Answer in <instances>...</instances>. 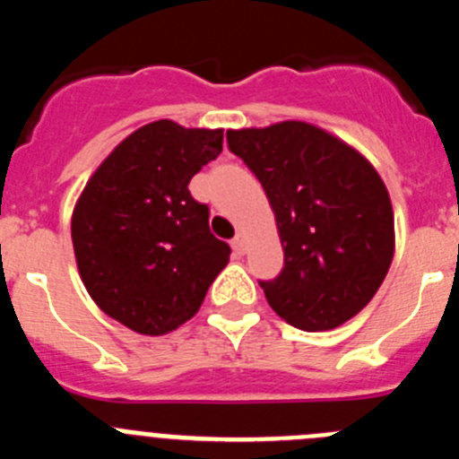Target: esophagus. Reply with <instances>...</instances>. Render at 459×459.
Returning <instances> with one entry per match:
<instances>
[{"instance_id":"esophagus-1","label":"esophagus","mask_w":459,"mask_h":459,"mask_svg":"<svg viewBox=\"0 0 459 459\" xmlns=\"http://www.w3.org/2000/svg\"><path fill=\"white\" fill-rule=\"evenodd\" d=\"M232 248H234V255H238V257L246 253V237H243V234H237V237H234Z\"/></svg>"}]
</instances>
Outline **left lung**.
<instances>
[{
	"label": "left lung",
	"instance_id": "8db88e82",
	"mask_svg": "<svg viewBox=\"0 0 459 459\" xmlns=\"http://www.w3.org/2000/svg\"><path fill=\"white\" fill-rule=\"evenodd\" d=\"M273 209L285 266L259 282L278 317L331 331L356 317L395 253L393 204L379 172L351 144L307 121L227 131Z\"/></svg>",
	"mask_w": 459,
	"mask_h": 459
}]
</instances>
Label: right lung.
Returning <instances> with one entry per match:
<instances>
[{
	"label": "right lung",
	"instance_id": "1",
	"mask_svg": "<svg viewBox=\"0 0 459 459\" xmlns=\"http://www.w3.org/2000/svg\"><path fill=\"white\" fill-rule=\"evenodd\" d=\"M222 152V128L152 121L121 140L80 193L71 237L93 303L142 335L195 317L230 262L188 184Z\"/></svg>",
	"mask_w": 459,
	"mask_h": 459
}]
</instances>
